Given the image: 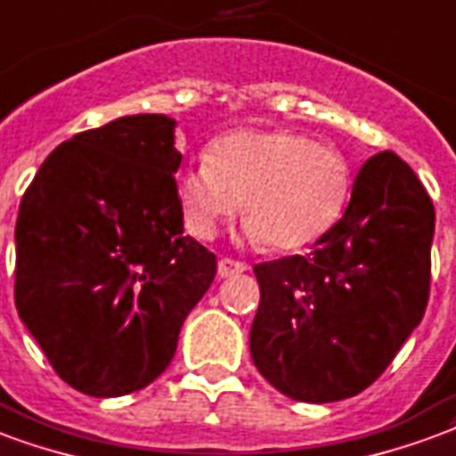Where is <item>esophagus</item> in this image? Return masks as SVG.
Masks as SVG:
<instances>
[{
    "label": "esophagus",
    "instance_id": "1",
    "mask_svg": "<svg viewBox=\"0 0 456 456\" xmlns=\"http://www.w3.org/2000/svg\"><path fill=\"white\" fill-rule=\"evenodd\" d=\"M248 272V265L240 262V259H232V256H224L221 262H218V276L221 279H228V276H235V273Z\"/></svg>",
    "mask_w": 456,
    "mask_h": 456
}]
</instances>
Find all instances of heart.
Here are the masks:
<instances>
[{
    "label": "heart",
    "instance_id": "heart-1",
    "mask_svg": "<svg viewBox=\"0 0 456 456\" xmlns=\"http://www.w3.org/2000/svg\"><path fill=\"white\" fill-rule=\"evenodd\" d=\"M207 160L177 180L184 224L201 240L245 201L252 235L273 249L303 248L337 224L351 184L334 146L290 129H235L211 142Z\"/></svg>",
    "mask_w": 456,
    "mask_h": 456
}]
</instances>
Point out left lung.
Returning <instances> with one entry per match:
<instances>
[{"label":"left lung","instance_id":"1","mask_svg":"<svg viewBox=\"0 0 456 456\" xmlns=\"http://www.w3.org/2000/svg\"><path fill=\"white\" fill-rule=\"evenodd\" d=\"M433 232L436 207L416 173L392 151L365 160L310 255L255 266L256 370L297 402L361 395L423 320Z\"/></svg>","mask_w":456,"mask_h":456}]
</instances>
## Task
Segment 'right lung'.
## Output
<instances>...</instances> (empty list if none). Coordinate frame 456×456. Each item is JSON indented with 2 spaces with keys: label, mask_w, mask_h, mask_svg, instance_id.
I'll list each match as a JSON object with an SVG mask.
<instances>
[{
  "label": "right lung",
  "mask_w": 456,
  "mask_h": 456,
  "mask_svg": "<svg viewBox=\"0 0 456 456\" xmlns=\"http://www.w3.org/2000/svg\"><path fill=\"white\" fill-rule=\"evenodd\" d=\"M175 119L132 115L43 160L16 218L13 300L64 382L91 396L166 370L216 255L183 235Z\"/></svg>",
  "instance_id": "right-lung-1"
}]
</instances>
